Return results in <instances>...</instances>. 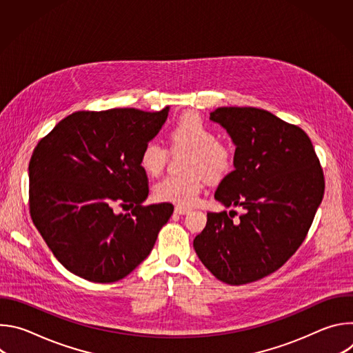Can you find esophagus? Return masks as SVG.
Returning a JSON list of instances; mask_svg holds the SVG:
<instances>
[{"instance_id":"34e87169","label":"esophagus","mask_w":353,"mask_h":353,"mask_svg":"<svg viewBox=\"0 0 353 353\" xmlns=\"http://www.w3.org/2000/svg\"><path fill=\"white\" fill-rule=\"evenodd\" d=\"M174 212H176V214H179V215H187V214L190 212V208H185V207H180V205H177V207L174 208Z\"/></svg>"}]
</instances>
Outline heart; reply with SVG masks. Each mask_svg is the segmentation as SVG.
Instances as JSON below:
<instances>
[{
  "label": "heart",
  "mask_w": 353,
  "mask_h": 353,
  "mask_svg": "<svg viewBox=\"0 0 353 353\" xmlns=\"http://www.w3.org/2000/svg\"><path fill=\"white\" fill-rule=\"evenodd\" d=\"M173 150H190L184 176L169 174L161 179L154 194L161 201L191 205L201 190L204 177L208 181H221L233 169L234 154L229 145L219 141L218 131L195 114L177 120L169 131ZM169 159V149L157 138L148 139L139 152V166L150 176L159 174Z\"/></svg>",
  "instance_id": "heart-1"
}]
</instances>
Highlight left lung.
<instances>
[{"label": "left lung", "instance_id": "left-lung-1", "mask_svg": "<svg viewBox=\"0 0 353 353\" xmlns=\"http://www.w3.org/2000/svg\"><path fill=\"white\" fill-rule=\"evenodd\" d=\"M211 120L236 143L234 170L218 185L225 207L208 212L194 250L219 281L244 285L279 270L305 241L324 195L323 168L309 135L256 108H218Z\"/></svg>", "mask_w": 353, "mask_h": 353}]
</instances>
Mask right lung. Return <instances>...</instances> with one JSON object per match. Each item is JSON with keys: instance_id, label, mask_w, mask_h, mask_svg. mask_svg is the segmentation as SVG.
<instances>
[{"instance_id": "1", "label": "right lung", "mask_w": 353, "mask_h": 353, "mask_svg": "<svg viewBox=\"0 0 353 353\" xmlns=\"http://www.w3.org/2000/svg\"><path fill=\"white\" fill-rule=\"evenodd\" d=\"M168 113L169 108L75 112L36 145L29 162L30 218L70 272L116 282L154 248L173 205H142L149 187L139 152ZM116 206L132 211L116 214Z\"/></svg>"}]
</instances>
